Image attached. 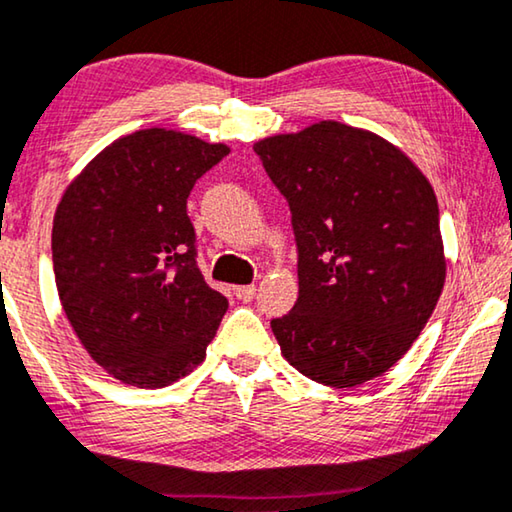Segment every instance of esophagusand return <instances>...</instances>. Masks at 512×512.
Instances as JSON below:
<instances>
[{
	"label": "esophagus",
	"mask_w": 512,
	"mask_h": 512,
	"mask_svg": "<svg viewBox=\"0 0 512 512\" xmlns=\"http://www.w3.org/2000/svg\"><path fill=\"white\" fill-rule=\"evenodd\" d=\"M234 294L239 301H253L255 294H257V287L255 285H241V287H234Z\"/></svg>",
	"instance_id": "1"
}]
</instances>
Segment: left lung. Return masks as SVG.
I'll list each match as a JSON object with an SVG mask.
<instances>
[{"label":"left lung","mask_w":512,"mask_h":512,"mask_svg":"<svg viewBox=\"0 0 512 512\" xmlns=\"http://www.w3.org/2000/svg\"><path fill=\"white\" fill-rule=\"evenodd\" d=\"M253 149L287 197L299 248V299L271 322L282 356L324 386L384 375L444 289L430 181L384 137L331 119Z\"/></svg>","instance_id":"1"}]
</instances>
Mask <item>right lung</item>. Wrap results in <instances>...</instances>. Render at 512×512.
<instances>
[{"label": "right lung", "instance_id": "add662e5", "mask_svg": "<svg viewBox=\"0 0 512 512\" xmlns=\"http://www.w3.org/2000/svg\"><path fill=\"white\" fill-rule=\"evenodd\" d=\"M230 147L144 128L119 137L68 183L52 223L61 308L114 379L163 388L207 356L227 299L195 262L186 200Z\"/></svg>", "mask_w": 512, "mask_h": 512}]
</instances>
